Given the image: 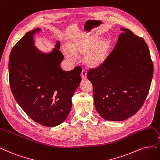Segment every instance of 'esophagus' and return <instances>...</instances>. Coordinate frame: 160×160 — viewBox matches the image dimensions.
<instances>
[{
  "label": "esophagus",
  "instance_id": "34e87169",
  "mask_svg": "<svg viewBox=\"0 0 160 160\" xmlns=\"http://www.w3.org/2000/svg\"><path fill=\"white\" fill-rule=\"evenodd\" d=\"M81 76L83 79H85L87 76V71L86 70H82L81 72Z\"/></svg>",
  "mask_w": 160,
  "mask_h": 160
}]
</instances>
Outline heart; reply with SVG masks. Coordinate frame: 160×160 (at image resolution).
<instances>
[{"label": "heart", "instance_id": "heart-1", "mask_svg": "<svg viewBox=\"0 0 160 160\" xmlns=\"http://www.w3.org/2000/svg\"><path fill=\"white\" fill-rule=\"evenodd\" d=\"M96 35L75 38L69 41L67 49H64L66 56L73 60L75 55H84V62L90 68H98L106 61L111 48L107 39L98 41Z\"/></svg>", "mask_w": 160, "mask_h": 160}]
</instances>
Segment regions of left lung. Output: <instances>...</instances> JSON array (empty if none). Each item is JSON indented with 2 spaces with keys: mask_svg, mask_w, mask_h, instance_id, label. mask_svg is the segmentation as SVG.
I'll return each mask as SVG.
<instances>
[{
  "mask_svg": "<svg viewBox=\"0 0 160 160\" xmlns=\"http://www.w3.org/2000/svg\"><path fill=\"white\" fill-rule=\"evenodd\" d=\"M113 50L101 66L90 69L94 105L103 119L121 121L142 108L149 92L153 66L144 39L121 28Z\"/></svg>",
  "mask_w": 160,
  "mask_h": 160,
  "instance_id": "1",
  "label": "left lung"
}]
</instances>
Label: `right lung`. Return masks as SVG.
I'll return each mask as SVG.
<instances>
[{
  "mask_svg": "<svg viewBox=\"0 0 160 160\" xmlns=\"http://www.w3.org/2000/svg\"><path fill=\"white\" fill-rule=\"evenodd\" d=\"M36 28L27 32L12 49L8 63L13 96L26 113L41 125L52 127L63 122L72 108V97L81 82L80 67L62 70L60 42L51 52L34 46Z\"/></svg>",
  "mask_w": 160,
  "mask_h": 160,
  "instance_id": "obj_1",
  "label": "right lung"
}]
</instances>
